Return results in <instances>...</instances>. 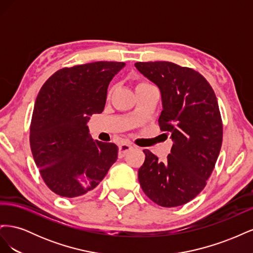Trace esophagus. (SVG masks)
Wrapping results in <instances>:
<instances>
[{
  "label": "esophagus",
  "instance_id": "1",
  "mask_svg": "<svg viewBox=\"0 0 253 253\" xmlns=\"http://www.w3.org/2000/svg\"><path fill=\"white\" fill-rule=\"evenodd\" d=\"M132 149V145L128 143H122L121 145H119V152H118V156L119 157H125L127 152Z\"/></svg>",
  "mask_w": 253,
  "mask_h": 253
}]
</instances>
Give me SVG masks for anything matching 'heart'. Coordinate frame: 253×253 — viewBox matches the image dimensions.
<instances>
[{
  "mask_svg": "<svg viewBox=\"0 0 253 253\" xmlns=\"http://www.w3.org/2000/svg\"><path fill=\"white\" fill-rule=\"evenodd\" d=\"M143 84H149V83H145V82H140V83H138L137 84L136 86H139V85H143Z\"/></svg>",
  "mask_w": 253,
  "mask_h": 253,
  "instance_id": "b5f03b06",
  "label": "heart"
}]
</instances>
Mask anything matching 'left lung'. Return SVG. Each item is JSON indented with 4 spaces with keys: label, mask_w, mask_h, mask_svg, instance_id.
<instances>
[{
    "label": "left lung",
    "mask_w": 253,
    "mask_h": 253,
    "mask_svg": "<svg viewBox=\"0 0 253 253\" xmlns=\"http://www.w3.org/2000/svg\"><path fill=\"white\" fill-rule=\"evenodd\" d=\"M135 67L158 86L163 104L158 122L173 141L165 163L143 150L138 180L155 204L167 208L185 205L205 188L219 154L223 124L216 96L191 68L167 61L137 62Z\"/></svg>",
    "instance_id": "8db88e82"
}]
</instances>
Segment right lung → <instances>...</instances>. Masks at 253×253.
<instances>
[{
  "instance_id": "right-lung-1",
  "label": "right lung",
  "mask_w": 253,
  "mask_h": 253,
  "mask_svg": "<svg viewBox=\"0 0 253 253\" xmlns=\"http://www.w3.org/2000/svg\"><path fill=\"white\" fill-rule=\"evenodd\" d=\"M125 66L99 61L65 67L38 94L30 148L43 180L56 194L77 197L89 192L117 160V145L94 140L87 122L104 110L109 84Z\"/></svg>"
}]
</instances>
